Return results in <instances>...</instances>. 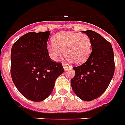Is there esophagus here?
I'll use <instances>...</instances> for the list:
<instances>
[{
	"label": "esophagus",
	"instance_id": "34e87169",
	"mask_svg": "<svg viewBox=\"0 0 125 125\" xmlns=\"http://www.w3.org/2000/svg\"><path fill=\"white\" fill-rule=\"evenodd\" d=\"M63 69H64L65 71H66L68 69V66H66V65H65V64H64V65H63Z\"/></svg>",
	"mask_w": 125,
	"mask_h": 125
}]
</instances>
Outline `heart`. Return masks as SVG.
Instances as JSON below:
<instances>
[{"mask_svg":"<svg viewBox=\"0 0 125 125\" xmlns=\"http://www.w3.org/2000/svg\"><path fill=\"white\" fill-rule=\"evenodd\" d=\"M53 42L47 46V50L54 61H59L64 52L68 62L79 65L85 62L91 53V39L85 33H61L53 38Z\"/></svg>","mask_w":125,"mask_h":125,"instance_id":"obj_1","label":"heart"}]
</instances>
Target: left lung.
<instances>
[{"label":"left lung","mask_w":125,"mask_h":125,"mask_svg":"<svg viewBox=\"0 0 125 125\" xmlns=\"http://www.w3.org/2000/svg\"><path fill=\"white\" fill-rule=\"evenodd\" d=\"M90 38L92 52L82 65L73 68L75 75L70 81L75 94L90 101L101 96L109 86L114 74L112 45L100 34L91 30L83 31Z\"/></svg>","instance_id":"obj_1"}]
</instances>
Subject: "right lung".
Instances as JSON below:
<instances>
[{"label": "right lung", "instance_id": "1", "mask_svg": "<svg viewBox=\"0 0 125 125\" xmlns=\"http://www.w3.org/2000/svg\"><path fill=\"white\" fill-rule=\"evenodd\" d=\"M50 31L29 32L13 44L11 51L13 82L25 98L40 102L52 93L62 64L52 62L46 47Z\"/></svg>", "mask_w": 125, "mask_h": 125}]
</instances>
